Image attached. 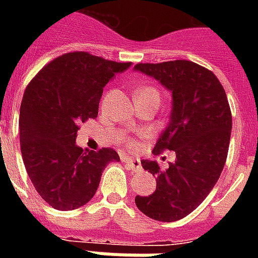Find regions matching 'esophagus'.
<instances>
[{"instance_id":"esophagus-1","label":"esophagus","mask_w":258,"mask_h":258,"mask_svg":"<svg viewBox=\"0 0 258 258\" xmlns=\"http://www.w3.org/2000/svg\"><path fill=\"white\" fill-rule=\"evenodd\" d=\"M124 163H125V166H127L130 170H140L141 168V162L138 160V159L125 157V159H124Z\"/></svg>"}]
</instances>
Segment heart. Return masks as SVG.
<instances>
[{"instance_id": "b5f03b06", "label": "heart", "mask_w": 258, "mask_h": 258, "mask_svg": "<svg viewBox=\"0 0 258 258\" xmlns=\"http://www.w3.org/2000/svg\"><path fill=\"white\" fill-rule=\"evenodd\" d=\"M137 94H145V95L155 96V98H157V99H159V92H157L156 88H152V87L141 88V90L137 91ZM128 146L134 148V146H137V142H135V141H128Z\"/></svg>"}]
</instances>
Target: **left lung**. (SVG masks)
Returning a JSON list of instances; mask_svg holds the SVG:
<instances>
[{
	"label": "left lung",
	"instance_id": "8db88e82",
	"mask_svg": "<svg viewBox=\"0 0 258 258\" xmlns=\"http://www.w3.org/2000/svg\"><path fill=\"white\" fill-rule=\"evenodd\" d=\"M134 69L171 92L170 121L153 153L175 152L167 170L153 160L141 162L156 177V190L135 196V205L156 221H177L206 199L221 175L232 130L227 94L216 74L190 60L138 63Z\"/></svg>",
	"mask_w": 258,
	"mask_h": 258
}]
</instances>
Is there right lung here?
<instances>
[{
  "label": "right lung",
  "mask_w": 258,
  "mask_h": 258,
  "mask_svg": "<svg viewBox=\"0 0 258 258\" xmlns=\"http://www.w3.org/2000/svg\"><path fill=\"white\" fill-rule=\"evenodd\" d=\"M131 66L69 52L53 59L27 85L20 105V151L34 188L56 210H74L95 195L102 171L117 152L76 145L80 124L96 118L103 87Z\"/></svg>",
  "instance_id": "right-lung-1"
}]
</instances>
